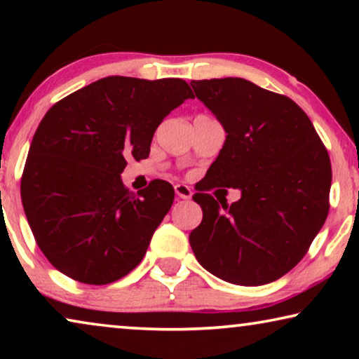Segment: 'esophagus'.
Segmentation results:
<instances>
[{
	"label": "esophagus",
	"instance_id": "esophagus-1",
	"mask_svg": "<svg viewBox=\"0 0 359 359\" xmlns=\"http://www.w3.org/2000/svg\"><path fill=\"white\" fill-rule=\"evenodd\" d=\"M175 193L178 199H191V196H193V191H191L189 186H186V184H176Z\"/></svg>",
	"mask_w": 359,
	"mask_h": 359
}]
</instances>
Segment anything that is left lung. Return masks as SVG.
I'll use <instances>...</instances> for the list:
<instances>
[{"mask_svg":"<svg viewBox=\"0 0 359 359\" xmlns=\"http://www.w3.org/2000/svg\"><path fill=\"white\" fill-rule=\"evenodd\" d=\"M196 97L224 126L225 142L193 199L203 222L191 248L210 274L262 286L304 258L328 214L330 158L296 102L243 78L191 81ZM237 187L230 206L205 191Z\"/></svg>","mask_w":359,"mask_h":359,"instance_id":"left-lung-1","label":"left lung"}]
</instances>
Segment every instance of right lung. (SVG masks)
<instances>
[{"label": "right lung", "instance_id": "right-lung-1", "mask_svg": "<svg viewBox=\"0 0 359 359\" xmlns=\"http://www.w3.org/2000/svg\"><path fill=\"white\" fill-rule=\"evenodd\" d=\"M194 97L180 78L106 76L63 97L34 134L21 198L39 248L58 271L109 284L142 262L175 189L122 184L126 158H147L156 127Z\"/></svg>", "mask_w": 359, "mask_h": 359}]
</instances>
